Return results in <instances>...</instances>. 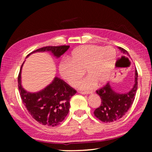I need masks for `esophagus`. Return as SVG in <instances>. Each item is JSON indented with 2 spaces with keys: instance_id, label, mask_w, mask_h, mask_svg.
Returning a JSON list of instances; mask_svg holds the SVG:
<instances>
[{
  "instance_id": "obj_1",
  "label": "esophagus",
  "mask_w": 152,
  "mask_h": 152,
  "mask_svg": "<svg viewBox=\"0 0 152 152\" xmlns=\"http://www.w3.org/2000/svg\"><path fill=\"white\" fill-rule=\"evenodd\" d=\"M80 93L86 95V94H89V93H92V92H91V91H81Z\"/></svg>"
}]
</instances>
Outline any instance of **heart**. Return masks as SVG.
<instances>
[{
	"label": "heart",
	"instance_id": "1",
	"mask_svg": "<svg viewBox=\"0 0 152 152\" xmlns=\"http://www.w3.org/2000/svg\"><path fill=\"white\" fill-rule=\"evenodd\" d=\"M100 49L93 45H85L75 50L70 59H64L59 63L61 76L70 86H76L84 75L85 70L88 76L80 84V88L84 90L95 88L97 82L104 83L112 68L116 52L111 46L99 50Z\"/></svg>",
	"mask_w": 152,
	"mask_h": 152
}]
</instances>
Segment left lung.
<instances>
[{"label":"left lung","mask_w":152,"mask_h":152,"mask_svg":"<svg viewBox=\"0 0 152 152\" xmlns=\"http://www.w3.org/2000/svg\"><path fill=\"white\" fill-rule=\"evenodd\" d=\"M119 49L124 54L129 55L127 51L122 48ZM138 88V72L135 70V84L129 92L121 94L116 93L111 88L109 82L96 91L100 97V106L95 110L94 114L97 118L104 122H112L120 119L125 115L132 107Z\"/></svg>","instance_id":"8db88e82"}]
</instances>
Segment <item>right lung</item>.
<instances>
[{"label": "right lung", "instance_id": "right-lung-1", "mask_svg": "<svg viewBox=\"0 0 152 152\" xmlns=\"http://www.w3.org/2000/svg\"><path fill=\"white\" fill-rule=\"evenodd\" d=\"M69 45L45 46L33 51H49L57 57L66 52ZM29 54V55H30ZM23 66V65H22ZM20 67L18 76V86L20 96L29 113L39 123L43 125L55 126L59 125L68 115L70 109V99L77 91L56 77L49 86L40 92L28 93L22 88L20 84Z\"/></svg>", "mask_w": 152, "mask_h": 152}]
</instances>
